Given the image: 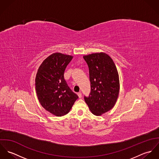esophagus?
<instances>
[{
  "mask_svg": "<svg viewBox=\"0 0 159 159\" xmlns=\"http://www.w3.org/2000/svg\"><path fill=\"white\" fill-rule=\"evenodd\" d=\"M77 94H78V95L79 98H81V97H82V94H81V92H78V93H77Z\"/></svg>",
  "mask_w": 159,
  "mask_h": 159,
  "instance_id": "1",
  "label": "esophagus"
}]
</instances>
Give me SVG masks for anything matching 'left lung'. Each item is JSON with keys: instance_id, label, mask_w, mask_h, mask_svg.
<instances>
[{"instance_id": "obj_1", "label": "left lung", "mask_w": 159, "mask_h": 159, "mask_svg": "<svg viewBox=\"0 0 159 159\" xmlns=\"http://www.w3.org/2000/svg\"><path fill=\"white\" fill-rule=\"evenodd\" d=\"M89 70L91 92L84 100L92 113L100 116L113 108L119 92V80L112 59L103 52L83 56Z\"/></svg>"}]
</instances>
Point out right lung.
Wrapping results in <instances>:
<instances>
[{
  "mask_svg": "<svg viewBox=\"0 0 159 159\" xmlns=\"http://www.w3.org/2000/svg\"><path fill=\"white\" fill-rule=\"evenodd\" d=\"M72 59L71 56L54 53L44 60L36 75L35 89L39 100L46 111L56 116L68 113L78 98L64 76Z\"/></svg>",
  "mask_w": 159,
  "mask_h": 159,
  "instance_id": "add662e5",
  "label": "right lung"
}]
</instances>
